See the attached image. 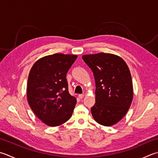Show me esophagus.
<instances>
[{"instance_id": "1", "label": "esophagus", "mask_w": 158, "mask_h": 158, "mask_svg": "<svg viewBox=\"0 0 158 158\" xmlns=\"http://www.w3.org/2000/svg\"><path fill=\"white\" fill-rule=\"evenodd\" d=\"M78 97L79 98H83V97H84V94H79Z\"/></svg>"}]
</instances>
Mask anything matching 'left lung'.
Returning <instances> with one entry per match:
<instances>
[{
  "label": "left lung",
  "instance_id": "obj_1",
  "mask_svg": "<svg viewBox=\"0 0 158 158\" xmlns=\"http://www.w3.org/2000/svg\"><path fill=\"white\" fill-rule=\"evenodd\" d=\"M82 59L94 74L96 90L92 115L98 124L112 126L127 112L133 100L130 71L123 59L116 55H84Z\"/></svg>",
  "mask_w": 158,
  "mask_h": 158
}]
</instances>
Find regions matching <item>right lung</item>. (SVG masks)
<instances>
[{
	"label": "right lung",
	"mask_w": 158,
	"mask_h": 158,
	"mask_svg": "<svg viewBox=\"0 0 158 158\" xmlns=\"http://www.w3.org/2000/svg\"><path fill=\"white\" fill-rule=\"evenodd\" d=\"M77 58L75 55H48L37 61L30 70L28 103L37 117L48 126L62 125L72 116L77 100L69 92L66 74Z\"/></svg>",
	"instance_id": "obj_1"
}]
</instances>
